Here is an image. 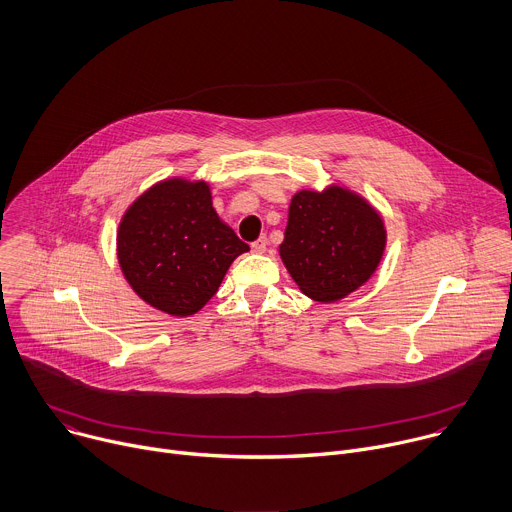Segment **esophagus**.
<instances>
[{
	"label": "esophagus",
	"instance_id": "esophagus-1",
	"mask_svg": "<svg viewBox=\"0 0 512 512\" xmlns=\"http://www.w3.org/2000/svg\"><path fill=\"white\" fill-rule=\"evenodd\" d=\"M251 249H253L255 253H265V249H267V239H265V237H259L257 241L251 243Z\"/></svg>",
	"mask_w": 512,
	"mask_h": 512
}]
</instances>
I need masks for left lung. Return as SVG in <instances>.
<instances>
[{
	"mask_svg": "<svg viewBox=\"0 0 512 512\" xmlns=\"http://www.w3.org/2000/svg\"><path fill=\"white\" fill-rule=\"evenodd\" d=\"M384 249V220L359 194L341 185L294 194L280 257L308 298L349 296L374 275Z\"/></svg>",
	"mask_w": 512,
	"mask_h": 512,
	"instance_id": "1",
	"label": "left lung"
}]
</instances>
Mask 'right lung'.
I'll return each instance as SVG.
<instances>
[{"label": "right lung", "instance_id": "1", "mask_svg": "<svg viewBox=\"0 0 512 512\" xmlns=\"http://www.w3.org/2000/svg\"><path fill=\"white\" fill-rule=\"evenodd\" d=\"M118 263L130 288L171 316L196 314L249 251L224 224L206 181L165 179L138 196L118 226Z\"/></svg>", "mask_w": 512, "mask_h": 512}]
</instances>
